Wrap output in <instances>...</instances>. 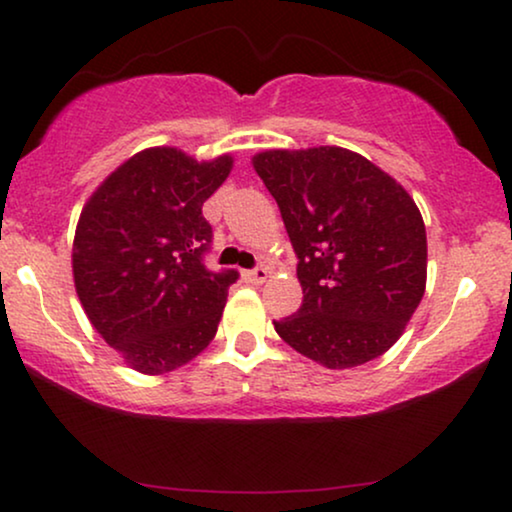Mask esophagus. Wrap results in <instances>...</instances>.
Listing matches in <instances>:
<instances>
[{"label": "esophagus", "mask_w": 512, "mask_h": 512, "mask_svg": "<svg viewBox=\"0 0 512 512\" xmlns=\"http://www.w3.org/2000/svg\"><path fill=\"white\" fill-rule=\"evenodd\" d=\"M268 275H270V270H268V268H263V265H258V268L249 270L247 275H244V277H247L251 284H263L265 279H268Z\"/></svg>", "instance_id": "1"}]
</instances>
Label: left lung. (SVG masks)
Listing matches in <instances>:
<instances>
[{
  "label": "left lung",
  "instance_id": "1",
  "mask_svg": "<svg viewBox=\"0 0 512 512\" xmlns=\"http://www.w3.org/2000/svg\"><path fill=\"white\" fill-rule=\"evenodd\" d=\"M282 212L303 305L275 331L324 368H354L401 338L426 289V228L394 177L342 146L256 153Z\"/></svg>",
  "mask_w": 512,
  "mask_h": 512
}]
</instances>
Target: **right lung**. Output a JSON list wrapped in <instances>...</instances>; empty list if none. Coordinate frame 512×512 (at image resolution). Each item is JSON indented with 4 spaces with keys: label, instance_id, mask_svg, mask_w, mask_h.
I'll list each match as a JSON object with an SVG mask.
<instances>
[{
    "label": "right lung",
    "instance_id": "obj_1",
    "mask_svg": "<svg viewBox=\"0 0 512 512\" xmlns=\"http://www.w3.org/2000/svg\"><path fill=\"white\" fill-rule=\"evenodd\" d=\"M233 156L198 160L153 146L116 167L76 223L74 286L90 324L132 370L165 375L193 361L219 328L235 270L209 272L202 205Z\"/></svg>",
    "mask_w": 512,
    "mask_h": 512
}]
</instances>
